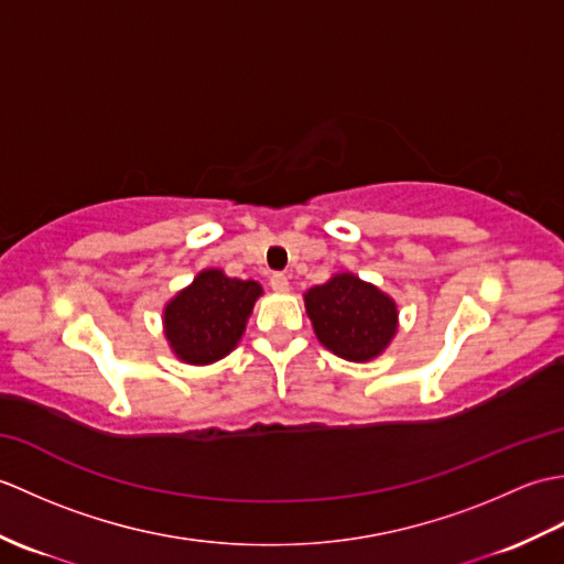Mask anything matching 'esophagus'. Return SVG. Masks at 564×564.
Returning a JSON list of instances; mask_svg holds the SVG:
<instances>
[{
    "mask_svg": "<svg viewBox=\"0 0 564 564\" xmlns=\"http://www.w3.org/2000/svg\"><path fill=\"white\" fill-rule=\"evenodd\" d=\"M269 283H271V289L275 291V293H285V291H289V275H285V273H273L271 275V279H269Z\"/></svg>",
    "mask_w": 564,
    "mask_h": 564,
    "instance_id": "1",
    "label": "esophagus"
}]
</instances>
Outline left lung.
<instances>
[{"label": "left lung", "instance_id": "obj_1", "mask_svg": "<svg viewBox=\"0 0 564 564\" xmlns=\"http://www.w3.org/2000/svg\"><path fill=\"white\" fill-rule=\"evenodd\" d=\"M305 310L319 344L354 364L378 358L398 332L392 297L354 273H334L327 283L310 289Z\"/></svg>", "mask_w": 564, "mask_h": 564}]
</instances>
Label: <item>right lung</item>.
Listing matches in <instances>:
<instances>
[{"label": "right lung", "mask_w": 564, "mask_h": 564, "mask_svg": "<svg viewBox=\"0 0 564 564\" xmlns=\"http://www.w3.org/2000/svg\"><path fill=\"white\" fill-rule=\"evenodd\" d=\"M257 281L230 279L220 269L200 271L164 307V337L178 361L208 366L239 344L257 297Z\"/></svg>", "instance_id": "add662e5"}]
</instances>
